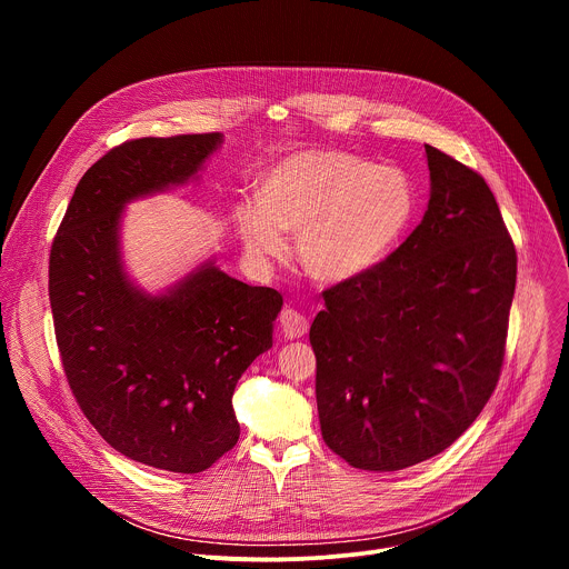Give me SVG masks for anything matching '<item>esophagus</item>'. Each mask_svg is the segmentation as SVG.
<instances>
[{"instance_id": "34e87169", "label": "esophagus", "mask_w": 569, "mask_h": 569, "mask_svg": "<svg viewBox=\"0 0 569 569\" xmlns=\"http://www.w3.org/2000/svg\"><path fill=\"white\" fill-rule=\"evenodd\" d=\"M279 323H281V331H283V336H286L288 340L303 338V336L308 333V317L301 315V312H297V310H292V308H286V310L281 312Z\"/></svg>"}]
</instances>
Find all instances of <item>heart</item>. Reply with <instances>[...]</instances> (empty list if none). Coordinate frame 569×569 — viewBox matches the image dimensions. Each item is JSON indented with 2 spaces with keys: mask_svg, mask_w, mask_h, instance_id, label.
<instances>
[{
  "mask_svg": "<svg viewBox=\"0 0 569 569\" xmlns=\"http://www.w3.org/2000/svg\"><path fill=\"white\" fill-rule=\"evenodd\" d=\"M412 213L415 191L400 169L340 150H308L268 171L259 202L240 207L238 231L257 259H281L283 231L299 233L303 270L323 283H345L389 257Z\"/></svg>",
  "mask_w": 569,
  "mask_h": 569,
  "instance_id": "obj_1",
  "label": "heart"
}]
</instances>
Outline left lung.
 Wrapping results in <instances>:
<instances>
[{
    "instance_id": "obj_1",
    "label": "left lung",
    "mask_w": 569,
    "mask_h": 569,
    "mask_svg": "<svg viewBox=\"0 0 569 569\" xmlns=\"http://www.w3.org/2000/svg\"><path fill=\"white\" fill-rule=\"evenodd\" d=\"M421 224L371 272L323 290L310 327L321 437L391 472L452 446L502 371L518 257L479 173L426 146Z\"/></svg>"
}]
</instances>
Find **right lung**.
Wrapping results in <instances>:
<instances>
[{
  "mask_svg": "<svg viewBox=\"0 0 569 569\" xmlns=\"http://www.w3.org/2000/svg\"><path fill=\"white\" fill-rule=\"evenodd\" d=\"M220 143L207 132L112 148L80 178L49 257L56 342L80 410L128 459L187 475L236 446L231 396L272 347L283 297L213 261L148 295L123 270L119 229L130 200L189 182Z\"/></svg>",
  "mask_w": 569,
  "mask_h": 569,
  "instance_id": "1",
  "label": "right lung"
}]
</instances>
